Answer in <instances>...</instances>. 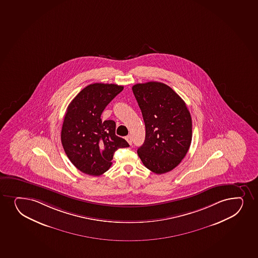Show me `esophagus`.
Returning a JSON list of instances; mask_svg holds the SVG:
<instances>
[{"mask_svg": "<svg viewBox=\"0 0 258 258\" xmlns=\"http://www.w3.org/2000/svg\"><path fill=\"white\" fill-rule=\"evenodd\" d=\"M125 140L129 143V145H132V143H133V139H132V136L131 135H128V136L125 137Z\"/></svg>", "mask_w": 258, "mask_h": 258, "instance_id": "34e87169", "label": "esophagus"}]
</instances>
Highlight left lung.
I'll list each match as a JSON object with an SVG mask.
<instances>
[{
	"label": "left lung",
	"instance_id": "1",
	"mask_svg": "<svg viewBox=\"0 0 258 258\" xmlns=\"http://www.w3.org/2000/svg\"><path fill=\"white\" fill-rule=\"evenodd\" d=\"M133 92L145 124V142L138 155L151 171H170L185 157L192 141V118L186 103L158 82L135 84Z\"/></svg>",
	"mask_w": 258,
	"mask_h": 258
}]
</instances>
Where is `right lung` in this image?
I'll return each instance as SVG.
<instances>
[{
  "label": "right lung",
  "instance_id": "1",
  "mask_svg": "<svg viewBox=\"0 0 258 258\" xmlns=\"http://www.w3.org/2000/svg\"><path fill=\"white\" fill-rule=\"evenodd\" d=\"M123 89L112 83H93L67 107L61 142L71 163L84 174L102 175L112 165L114 152L129 146L124 139L116 136L115 122L101 118L105 107Z\"/></svg>",
  "mask_w": 258,
  "mask_h": 258
}]
</instances>
